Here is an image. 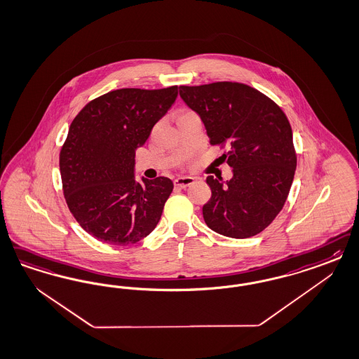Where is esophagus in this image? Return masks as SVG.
I'll use <instances>...</instances> for the list:
<instances>
[{"label": "esophagus", "mask_w": 359, "mask_h": 359, "mask_svg": "<svg viewBox=\"0 0 359 359\" xmlns=\"http://www.w3.org/2000/svg\"><path fill=\"white\" fill-rule=\"evenodd\" d=\"M194 182L196 180L193 177H178L177 180H174V186L180 189H186L187 186L193 185Z\"/></svg>", "instance_id": "obj_1"}]
</instances>
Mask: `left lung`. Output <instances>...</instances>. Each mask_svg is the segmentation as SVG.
Wrapping results in <instances>:
<instances>
[{
	"label": "left lung",
	"mask_w": 359,
	"mask_h": 359,
	"mask_svg": "<svg viewBox=\"0 0 359 359\" xmlns=\"http://www.w3.org/2000/svg\"><path fill=\"white\" fill-rule=\"evenodd\" d=\"M180 96L197 114L231 180L208 175L211 198L203 218L212 231L244 239L268 227L290 194L297 165L290 121L276 103L252 87L217 81L180 86Z\"/></svg>",
	"instance_id": "left-lung-1"
}]
</instances>
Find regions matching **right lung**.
Returning <instances> with one entry per match:
<instances>
[{"label":"right lung","instance_id":"obj_1","mask_svg":"<svg viewBox=\"0 0 359 359\" xmlns=\"http://www.w3.org/2000/svg\"><path fill=\"white\" fill-rule=\"evenodd\" d=\"M177 96V86L116 90L90 102L71 123L59 156L63 193L81 229L97 241L137 243L160 222L173 182L136 181L135 154Z\"/></svg>","mask_w":359,"mask_h":359}]
</instances>
